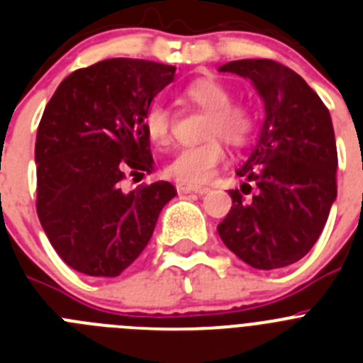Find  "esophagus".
I'll return each mask as SVG.
<instances>
[{
	"instance_id": "1",
	"label": "esophagus",
	"mask_w": 363,
	"mask_h": 363,
	"mask_svg": "<svg viewBox=\"0 0 363 363\" xmlns=\"http://www.w3.org/2000/svg\"><path fill=\"white\" fill-rule=\"evenodd\" d=\"M178 191L185 192V194H189V192H196V194H207V192H211V189L209 187H200V185L178 184Z\"/></svg>"
}]
</instances>
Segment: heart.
I'll list each match as a JSON object with an SVG mask.
<instances>
[{"label":"heart","mask_w":363,"mask_h":363,"mask_svg":"<svg viewBox=\"0 0 363 363\" xmlns=\"http://www.w3.org/2000/svg\"><path fill=\"white\" fill-rule=\"evenodd\" d=\"M185 96L203 111H209L203 127V138L209 140L178 150L167 163L165 171L182 184L201 185L213 178L214 171L225 160L220 138L233 145H242L251 136L255 121L243 105L233 104V92L214 78L196 79L185 89ZM143 129L152 143L169 145L172 140V114L169 107L162 101H152L143 114Z\"/></svg>","instance_id":"b5f03b06"}]
</instances>
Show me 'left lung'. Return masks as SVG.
<instances>
[{
	"label": "left lung",
	"mask_w": 363,
	"mask_h": 363,
	"mask_svg": "<svg viewBox=\"0 0 363 363\" xmlns=\"http://www.w3.org/2000/svg\"><path fill=\"white\" fill-rule=\"evenodd\" d=\"M220 72L251 79L265 105V121L251 156L236 171L242 192L218 225L221 242L255 269L287 267L320 238L336 200L331 114L320 96L289 67L272 60H238ZM256 186L255 194H243Z\"/></svg>",
	"instance_id": "1"
}]
</instances>
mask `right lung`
Wrapping results in <instances>:
<instances>
[{
    "mask_svg": "<svg viewBox=\"0 0 363 363\" xmlns=\"http://www.w3.org/2000/svg\"><path fill=\"white\" fill-rule=\"evenodd\" d=\"M174 72L147 60H104L67 76L45 107L36 136L38 218L74 271L121 274L176 196L169 182L123 189L127 176L152 171L143 114Z\"/></svg>",
    "mask_w": 363,
    "mask_h": 363,
    "instance_id": "right-lung-1",
    "label": "right lung"
}]
</instances>
